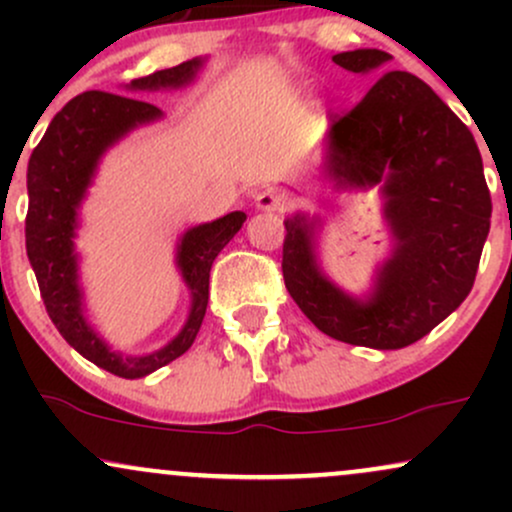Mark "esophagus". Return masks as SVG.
Segmentation results:
<instances>
[{
  "mask_svg": "<svg viewBox=\"0 0 512 512\" xmlns=\"http://www.w3.org/2000/svg\"><path fill=\"white\" fill-rule=\"evenodd\" d=\"M289 192L279 190V187H264L262 192H257L255 207L260 211H284L289 207Z\"/></svg>",
  "mask_w": 512,
  "mask_h": 512,
  "instance_id": "1",
  "label": "esophagus"
}]
</instances>
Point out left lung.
Instances as JSON below:
<instances>
[{
  "label": "left lung",
  "instance_id": "1",
  "mask_svg": "<svg viewBox=\"0 0 512 512\" xmlns=\"http://www.w3.org/2000/svg\"><path fill=\"white\" fill-rule=\"evenodd\" d=\"M349 72L380 69L383 50L332 57ZM332 178L370 187L385 180L397 248L380 269L366 303L346 296L320 274L313 226L286 219V289L305 317L339 342L402 349L426 337L472 291L491 226V195L481 154L467 125L409 72H385L330 129Z\"/></svg>",
  "mask_w": 512,
  "mask_h": 512
}]
</instances>
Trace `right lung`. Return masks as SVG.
Wrapping results in <instances>:
<instances>
[{
  "mask_svg": "<svg viewBox=\"0 0 512 512\" xmlns=\"http://www.w3.org/2000/svg\"><path fill=\"white\" fill-rule=\"evenodd\" d=\"M202 60L182 62L142 79L134 91L175 88L192 81ZM161 110L139 98L108 91H86L52 117L48 132L28 161V214L26 252L38 279L40 296L50 320L81 356L120 378H144L185 354L195 342L209 303V272L216 255L240 231L248 216L231 211L223 219L192 228L182 236L178 267L192 291V310L182 332L161 351L149 356H122L110 351L81 315V291L76 284L74 228L76 207L84 199L98 158L122 134L144 122L158 120Z\"/></svg>",
  "mask_w": 512,
  "mask_h": 512,
  "instance_id": "1",
  "label": "right lung"
}]
</instances>
